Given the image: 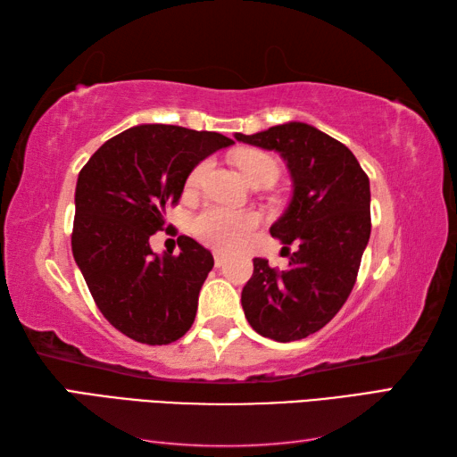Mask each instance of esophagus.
<instances>
[{"label": "esophagus", "instance_id": "1", "mask_svg": "<svg viewBox=\"0 0 457 457\" xmlns=\"http://www.w3.org/2000/svg\"><path fill=\"white\" fill-rule=\"evenodd\" d=\"M213 263H216V267H221L223 263H226V255L216 251V253H213Z\"/></svg>", "mask_w": 457, "mask_h": 457}]
</instances>
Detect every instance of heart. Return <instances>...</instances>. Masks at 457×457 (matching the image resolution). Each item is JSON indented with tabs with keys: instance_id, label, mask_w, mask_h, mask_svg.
<instances>
[{
	"instance_id": "heart-1",
	"label": "heart",
	"mask_w": 457,
	"mask_h": 457,
	"mask_svg": "<svg viewBox=\"0 0 457 457\" xmlns=\"http://www.w3.org/2000/svg\"><path fill=\"white\" fill-rule=\"evenodd\" d=\"M239 169L249 179L257 177L263 170H275L277 162L265 153L259 151H244L237 154ZM210 167L208 161H202L188 174V187H198ZM257 226V216L251 212H234L226 208H206L200 212L192 221V231L202 244L216 249H236L239 247L247 236Z\"/></svg>"
}]
</instances>
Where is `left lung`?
I'll list each match as a JSON object with an SVG mask.
<instances>
[{
  "mask_svg": "<svg viewBox=\"0 0 457 457\" xmlns=\"http://www.w3.org/2000/svg\"><path fill=\"white\" fill-rule=\"evenodd\" d=\"M236 139L278 153L293 179L288 206L270 236L296 251L283 273L267 259H253L241 306L257 334L295 342L324 328L352 293L371 236L369 179L344 143L303 121L236 133Z\"/></svg>",
  "mask_w": 457,
  "mask_h": 457,
  "instance_id": "8db88e82",
  "label": "left lung"
}]
</instances>
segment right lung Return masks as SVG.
Returning a JSON list of instances; mask_svg holds the SVG:
<instances>
[{
  "label": "right lung",
  "instance_id": "obj_1",
  "mask_svg": "<svg viewBox=\"0 0 457 457\" xmlns=\"http://www.w3.org/2000/svg\"><path fill=\"white\" fill-rule=\"evenodd\" d=\"M234 145L216 131L141 123L105 141L76 180L72 255L100 312L135 342L164 345L188 332L213 257L180 236V253H154L149 237L188 174Z\"/></svg>",
  "mask_w": 457,
  "mask_h": 457
}]
</instances>
